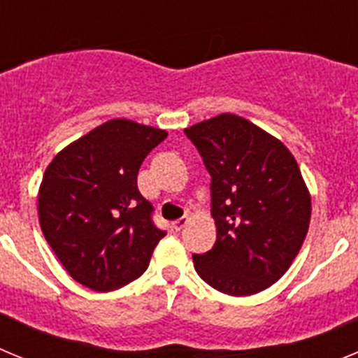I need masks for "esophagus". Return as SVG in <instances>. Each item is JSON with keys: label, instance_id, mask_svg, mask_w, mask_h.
<instances>
[{"label": "esophagus", "instance_id": "esophagus-1", "mask_svg": "<svg viewBox=\"0 0 358 358\" xmlns=\"http://www.w3.org/2000/svg\"><path fill=\"white\" fill-rule=\"evenodd\" d=\"M189 224V217H182V218H179V220H176V222L172 224V227L176 231H181L182 227H186Z\"/></svg>", "mask_w": 358, "mask_h": 358}]
</instances>
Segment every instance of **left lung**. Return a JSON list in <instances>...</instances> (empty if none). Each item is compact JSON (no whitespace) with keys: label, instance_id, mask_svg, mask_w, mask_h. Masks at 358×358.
Returning <instances> with one entry per match:
<instances>
[{"label":"left lung","instance_id":"8db88e82","mask_svg":"<svg viewBox=\"0 0 358 358\" xmlns=\"http://www.w3.org/2000/svg\"><path fill=\"white\" fill-rule=\"evenodd\" d=\"M211 176L217 242L194 255L199 276L251 296L289 271L306 238L312 197L292 152L242 116L222 113L185 129Z\"/></svg>","mask_w":358,"mask_h":358}]
</instances>
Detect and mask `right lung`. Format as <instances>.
<instances>
[{
    "label": "right lung",
    "mask_w": 358,
    "mask_h": 358,
    "mask_svg": "<svg viewBox=\"0 0 358 358\" xmlns=\"http://www.w3.org/2000/svg\"><path fill=\"white\" fill-rule=\"evenodd\" d=\"M166 136L163 129L115 118L69 143L48 164L37 195L41 229L80 285L109 292L147 271L166 233L152 222L138 170Z\"/></svg>",
    "instance_id": "add662e5"
}]
</instances>
